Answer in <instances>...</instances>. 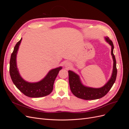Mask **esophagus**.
<instances>
[{"label": "esophagus", "instance_id": "1", "mask_svg": "<svg viewBox=\"0 0 129 129\" xmlns=\"http://www.w3.org/2000/svg\"><path fill=\"white\" fill-rule=\"evenodd\" d=\"M64 66L66 67V68H69V67H71V64L69 63V62H66V63H65V64H64Z\"/></svg>", "mask_w": 129, "mask_h": 129}]
</instances>
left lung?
<instances>
[{
    "label": "left lung",
    "instance_id": "left-lung-1",
    "mask_svg": "<svg viewBox=\"0 0 129 129\" xmlns=\"http://www.w3.org/2000/svg\"><path fill=\"white\" fill-rule=\"evenodd\" d=\"M105 40L111 47V54L114 64L110 79L104 86L99 88L87 87L83 85L79 75L72 71H69V83L71 91L76 97L85 100H93L102 98L110 90L116 81L117 70L116 68V61L114 54V46L111 40L108 37L104 38Z\"/></svg>",
    "mask_w": 129,
    "mask_h": 129
}]
</instances>
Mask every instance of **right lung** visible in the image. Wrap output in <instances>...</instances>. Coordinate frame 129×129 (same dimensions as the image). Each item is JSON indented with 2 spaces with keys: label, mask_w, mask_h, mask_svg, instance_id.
<instances>
[{
  "label": "right lung",
  "mask_w": 129,
  "mask_h": 129,
  "mask_svg": "<svg viewBox=\"0 0 129 129\" xmlns=\"http://www.w3.org/2000/svg\"><path fill=\"white\" fill-rule=\"evenodd\" d=\"M22 38L15 45L10 61V74L13 83L21 92L27 96L33 98L48 95L52 92L53 85L57 74L62 67L49 71L46 76L37 82H29L24 80L19 74L17 64V55Z\"/></svg>",
  "instance_id": "obj_1"
}]
</instances>
